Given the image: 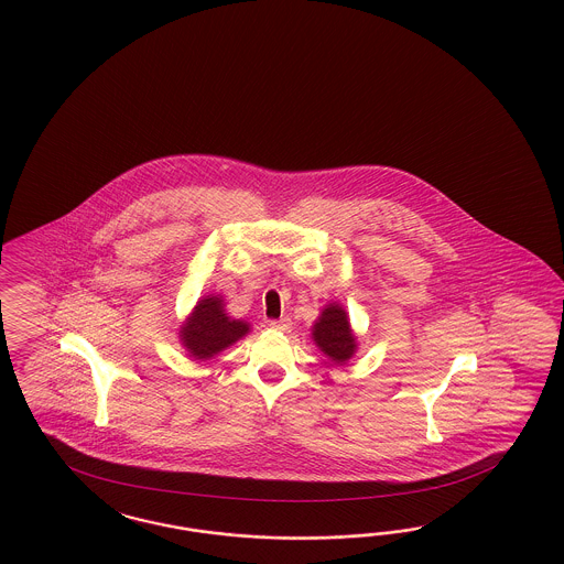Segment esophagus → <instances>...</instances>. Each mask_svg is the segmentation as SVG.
<instances>
[{
	"mask_svg": "<svg viewBox=\"0 0 564 564\" xmlns=\"http://www.w3.org/2000/svg\"><path fill=\"white\" fill-rule=\"evenodd\" d=\"M272 329L276 330H290L292 329V318L290 316H283V318H279V321H271Z\"/></svg>",
	"mask_w": 564,
	"mask_h": 564,
	"instance_id": "1",
	"label": "esophagus"
}]
</instances>
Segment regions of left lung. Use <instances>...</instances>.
I'll use <instances>...</instances> for the list:
<instances>
[{
	"mask_svg": "<svg viewBox=\"0 0 564 564\" xmlns=\"http://www.w3.org/2000/svg\"><path fill=\"white\" fill-rule=\"evenodd\" d=\"M312 335L318 348L335 362H346L356 350V339L351 335L346 311L337 304H330L323 311L318 323L314 325Z\"/></svg>",
	"mask_w": 564,
	"mask_h": 564,
	"instance_id": "1",
	"label": "left lung"
}]
</instances>
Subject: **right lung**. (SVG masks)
Segmentation results:
<instances>
[{
  "mask_svg": "<svg viewBox=\"0 0 564 564\" xmlns=\"http://www.w3.org/2000/svg\"><path fill=\"white\" fill-rule=\"evenodd\" d=\"M248 330L250 327L243 321L229 318L223 311V300L213 295L197 302L194 314L181 329V339L195 360H208Z\"/></svg>",
  "mask_w": 564,
  "mask_h": 564,
  "instance_id": "right-lung-1",
  "label": "right lung"
}]
</instances>
